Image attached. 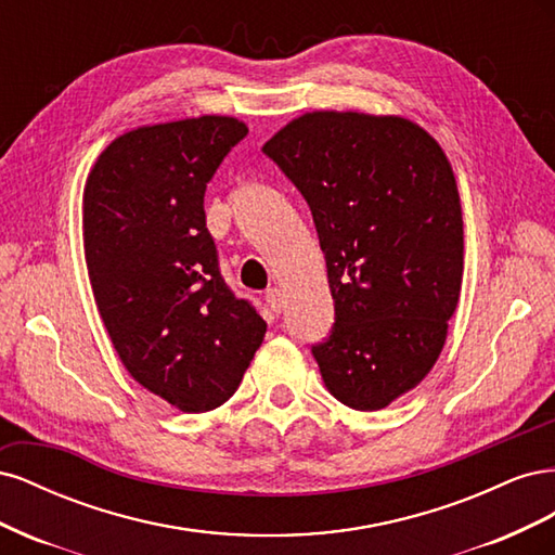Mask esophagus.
<instances>
[{
    "mask_svg": "<svg viewBox=\"0 0 555 555\" xmlns=\"http://www.w3.org/2000/svg\"><path fill=\"white\" fill-rule=\"evenodd\" d=\"M266 304H268V308H271V312L280 314L282 312V304H284L280 289H268L266 292Z\"/></svg>",
    "mask_w": 555,
    "mask_h": 555,
    "instance_id": "obj_1",
    "label": "esophagus"
}]
</instances>
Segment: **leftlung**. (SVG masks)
Segmentation results:
<instances>
[{"label": "left lung", "instance_id": "8db88e82", "mask_svg": "<svg viewBox=\"0 0 555 555\" xmlns=\"http://www.w3.org/2000/svg\"><path fill=\"white\" fill-rule=\"evenodd\" d=\"M263 153L308 201L335 304L312 347L343 405L382 410L438 361L463 282V212L440 143L400 115L312 111Z\"/></svg>", "mask_w": 555, "mask_h": 555}]
</instances>
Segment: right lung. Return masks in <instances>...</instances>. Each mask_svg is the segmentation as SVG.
Masks as SVG:
<instances>
[{
    "mask_svg": "<svg viewBox=\"0 0 555 555\" xmlns=\"http://www.w3.org/2000/svg\"><path fill=\"white\" fill-rule=\"evenodd\" d=\"M247 125L229 115L145 125L106 145L82 192V245L99 314L127 373L180 412L233 393L266 322L231 294L204 194Z\"/></svg>",
    "mask_w": 555,
    "mask_h": 555,
    "instance_id": "add662e5",
    "label": "right lung"
}]
</instances>
